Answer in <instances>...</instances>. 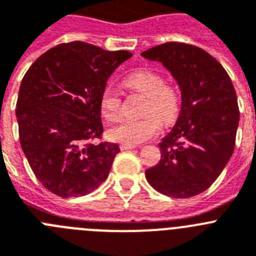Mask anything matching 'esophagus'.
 <instances>
[{
    "label": "esophagus",
    "instance_id": "1",
    "mask_svg": "<svg viewBox=\"0 0 256 256\" xmlns=\"http://www.w3.org/2000/svg\"><path fill=\"white\" fill-rule=\"evenodd\" d=\"M120 148H121V150H132V148H136V146H134V144H121Z\"/></svg>",
    "mask_w": 256,
    "mask_h": 256
}]
</instances>
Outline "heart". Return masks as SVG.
Listing matches in <instances>:
<instances>
[{
	"mask_svg": "<svg viewBox=\"0 0 256 256\" xmlns=\"http://www.w3.org/2000/svg\"><path fill=\"white\" fill-rule=\"evenodd\" d=\"M128 88L146 96L140 120H125L108 131L112 140L124 144H139L154 136L161 128V121L172 124L180 112V94L172 86L165 85L162 76L153 70H139L126 78ZM121 95L106 86L100 95V112L106 120L114 122L121 116Z\"/></svg>",
	"mask_w": 256,
	"mask_h": 256,
	"instance_id": "b5f03b06",
	"label": "heart"
}]
</instances>
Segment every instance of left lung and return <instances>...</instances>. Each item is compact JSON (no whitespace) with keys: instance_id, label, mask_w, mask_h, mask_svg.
I'll return each mask as SVG.
<instances>
[{"instance_id":"8db88e82","label":"left lung","mask_w":256,"mask_h":256,"mask_svg":"<svg viewBox=\"0 0 256 256\" xmlns=\"http://www.w3.org/2000/svg\"><path fill=\"white\" fill-rule=\"evenodd\" d=\"M161 62L182 90V110L174 128L158 144L161 160L146 170L157 192L190 198L216 180L232 157L238 128L237 95L219 62L205 50L166 42L142 52Z\"/></svg>"}]
</instances>
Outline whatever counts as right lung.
<instances>
[{
  "label": "right lung",
  "instance_id": "right-lung-1",
  "mask_svg": "<svg viewBox=\"0 0 256 256\" xmlns=\"http://www.w3.org/2000/svg\"><path fill=\"white\" fill-rule=\"evenodd\" d=\"M125 50L106 51L82 41L42 54L22 80L16 102L19 139L36 178L70 198L92 192L110 174L120 152L100 142V95Z\"/></svg>",
  "mask_w": 256,
  "mask_h": 256
}]
</instances>
